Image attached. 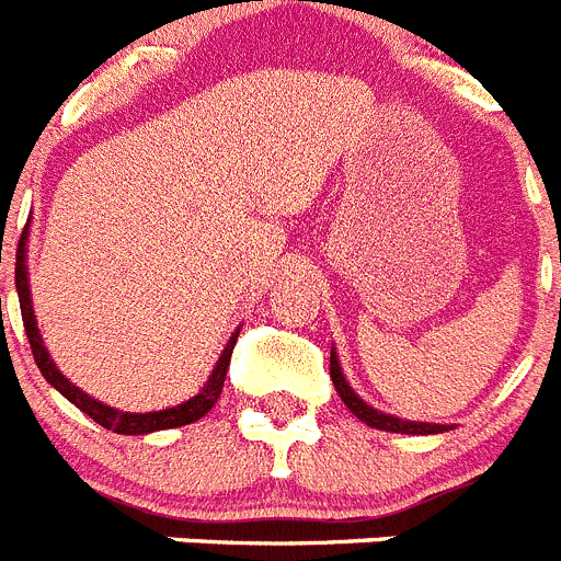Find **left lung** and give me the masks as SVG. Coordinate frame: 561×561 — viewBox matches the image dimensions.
Instances as JSON below:
<instances>
[{"instance_id":"1","label":"left lung","mask_w":561,"mask_h":561,"mask_svg":"<svg viewBox=\"0 0 561 561\" xmlns=\"http://www.w3.org/2000/svg\"><path fill=\"white\" fill-rule=\"evenodd\" d=\"M331 381H334V388H336V393H340V399L345 401V408H348L356 419L365 421L368 427L385 430V433H408V435H433V433H444V430H447L444 424H421V421L415 424V421H401V419H393V415H385V413H379V410L368 408V404H365V401H362L359 396L348 388V381H345V376H342L340 362H336L334 354H331Z\"/></svg>"}]
</instances>
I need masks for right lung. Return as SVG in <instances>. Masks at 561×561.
Returning <instances> with one entry per match:
<instances>
[{
	"mask_svg": "<svg viewBox=\"0 0 561 561\" xmlns=\"http://www.w3.org/2000/svg\"><path fill=\"white\" fill-rule=\"evenodd\" d=\"M24 252H27V230H22V236H19V247H16V291H19V306H22V323H24V331H27V342H30V351H33V359H36L44 379H47L58 393L67 396L78 410H83L89 419L98 421L101 427L112 430V433L117 435H146V433H157V430H171V427H185V424H193V421H199L202 415H205L216 401H219L221 388H225L227 368H230L232 345H236L238 331L232 334V340L227 342L225 354H221L219 362H216V370H213V376L207 379L205 388H202V393H196L191 401L180 404V408L160 410V413H121V410L106 408V404L95 401L92 396L83 393V390H78L72 381L64 379V374H58V368L53 365V359H49V354L42 345V336H38V329H36V317H33V306H30Z\"/></svg>",
	"mask_w": 561,
	"mask_h": 561,
	"instance_id": "1",
	"label": "right lung"
}]
</instances>
